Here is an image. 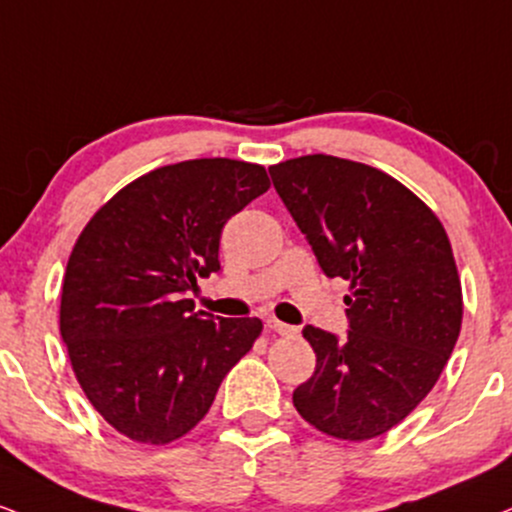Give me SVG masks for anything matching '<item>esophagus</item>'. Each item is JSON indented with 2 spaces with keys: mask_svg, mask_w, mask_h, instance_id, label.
<instances>
[{
  "mask_svg": "<svg viewBox=\"0 0 512 512\" xmlns=\"http://www.w3.org/2000/svg\"><path fill=\"white\" fill-rule=\"evenodd\" d=\"M267 326H269V329H272V331H276V334H279V336H293V334H298V329H295V326L283 324V322H279V319H274V317L267 319Z\"/></svg>",
  "mask_w": 512,
  "mask_h": 512,
  "instance_id": "34e87169",
  "label": "esophagus"
}]
</instances>
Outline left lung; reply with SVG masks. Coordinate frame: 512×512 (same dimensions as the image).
Here are the masks:
<instances>
[{
    "label": "left lung",
    "instance_id": "left-lung-1",
    "mask_svg": "<svg viewBox=\"0 0 512 512\" xmlns=\"http://www.w3.org/2000/svg\"><path fill=\"white\" fill-rule=\"evenodd\" d=\"M322 272L350 281L348 331L307 324L315 374L293 405L346 441L386 434L420 405L453 353L463 291L441 221L396 178L331 155L269 166Z\"/></svg>",
    "mask_w": 512,
    "mask_h": 512
}]
</instances>
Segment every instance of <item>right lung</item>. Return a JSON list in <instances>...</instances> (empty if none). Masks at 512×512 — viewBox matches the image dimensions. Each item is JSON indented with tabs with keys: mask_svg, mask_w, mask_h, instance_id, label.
<instances>
[{
	"mask_svg": "<svg viewBox=\"0 0 512 512\" xmlns=\"http://www.w3.org/2000/svg\"><path fill=\"white\" fill-rule=\"evenodd\" d=\"M260 164L188 159L119 190L73 245L59 329L80 389L116 432L140 443L188 434L260 336L186 298L221 272L224 224L267 193Z\"/></svg>",
	"mask_w": 512,
	"mask_h": 512,
	"instance_id": "add662e5",
	"label": "right lung"
}]
</instances>
